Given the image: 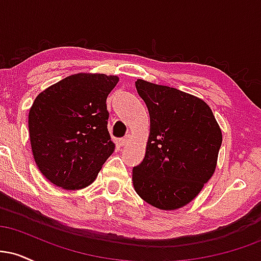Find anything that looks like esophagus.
<instances>
[{
  "label": "esophagus",
  "instance_id": "1",
  "mask_svg": "<svg viewBox=\"0 0 261 261\" xmlns=\"http://www.w3.org/2000/svg\"><path fill=\"white\" fill-rule=\"evenodd\" d=\"M131 140V135H126L125 137H122L121 140H119V143H120V146H126L128 142H130Z\"/></svg>",
  "mask_w": 261,
  "mask_h": 261
}]
</instances>
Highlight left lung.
Instances as JSON below:
<instances>
[{"instance_id": "left-lung-1", "label": "left lung", "mask_w": 261, "mask_h": 261, "mask_svg": "<svg viewBox=\"0 0 261 261\" xmlns=\"http://www.w3.org/2000/svg\"><path fill=\"white\" fill-rule=\"evenodd\" d=\"M135 85L151 122L145 158L133 169L135 191L154 207L178 210L214 175L222 131L211 108L195 95L143 80Z\"/></svg>"}]
</instances>
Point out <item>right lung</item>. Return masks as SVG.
<instances>
[{"label": "right lung", "instance_id": "right-lung-1", "mask_svg": "<svg viewBox=\"0 0 261 261\" xmlns=\"http://www.w3.org/2000/svg\"><path fill=\"white\" fill-rule=\"evenodd\" d=\"M118 76L76 73L39 93L28 116L39 170L54 185L80 190L91 185L115 145L108 131L107 98Z\"/></svg>", "mask_w": 261, "mask_h": 261}]
</instances>
